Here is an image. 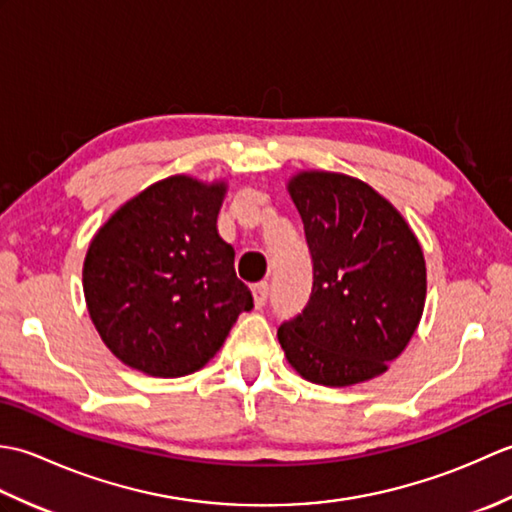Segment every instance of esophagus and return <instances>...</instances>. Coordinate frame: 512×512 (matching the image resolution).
I'll list each match as a JSON object with an SVG mask.
<instances>
[{
  "instance_id": "esophagus-1",
  "label": "esophagus",
  "mask_w": 512,
  "mask_h": 512,
  "mask_svg": "<svg viewBox=\"0 0 512 512\" xmlns=\"http://www.w3.org/2000/svg\"><path fill=\"white\" fill-rule=\"evenodd\" d=\"M268 281H259V284L253 286V299H255V306L262 308L266 299H268Z\"/></svg>"
}]
</instances>
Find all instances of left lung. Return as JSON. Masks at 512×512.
<instances>
[{"mask_svg":"<svg viewBox=\"0 0 512 512\" xmlns=\"http://www.w3.org/2000/svg\"><path fill=\"white\" fill-rule=\"evenodd\" d=\"M288 193L312 255V295L277 330L288 363L310 383L347 387L387 372L416 332L427 266L394 204L363 180L301 171Z\"/></svg>","mask_w":512,"mask_h":512,"instance_id":"1","label":"left lung"}]
</instances>
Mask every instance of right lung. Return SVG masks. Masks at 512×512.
<instances>
[{"instance_id":"obj_1","label":"right lung","mask_w":512,"mask_h":512,"mask_svg":"<svg viewBox=\"0 0 512 512\" xmlns=\"http://www.w3.org/2000/svg\"><path fill=\"white\" fill-rule=\"evenodd\" d=\"M226 182L171 176L125 202L90 242L83 292L110 352L138 372L178 378L220 350L253 295L217 233Z\"/></svg>"}]
</instances>
